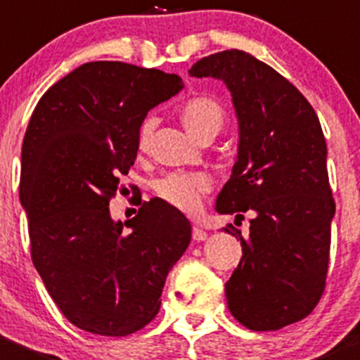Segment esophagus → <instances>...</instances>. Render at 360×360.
Instances as JSON below:
<instances>
[{
  "label": "esophagus",
  "mask_w": 360,
  "mask_h": 360,
  "mask_svg": "<svg viewBox=\"0 0 360 360\" xmlns=\"http://www.w3.org/2000/svg\"><path fill=\"white\" fill-rule=\"evenodd\" d=\"M191 235H193V240H197V242H203L207 238V231H203L202 228H198V226H193Z\"/></svg>",
  "instance_id": "1"
}]
</instances>
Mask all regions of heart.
Returning a JSON list of instances; mask_svg holds the SVG:
<instances>
[{"label": "heart", "mask_w": 360, "mask_h": 360, "mask_svg": "<svg viewBox=\"0 0 360 360\" xmlns=\"http://www.w3.org/2000/svg\"><path fill=\"white\" fill-rule=\"evenodd\" d=\"M181 123L197 139L216 136L224 125V111L219 103L209 97H193L186 101L179 110ZM155 130V120L146 118L139 127V148L144 150L150 144ZM212 181L205 172L169 174L155 181V195L174 209L184 214H197L202 209L203 195L209 193Z\"/></svg>", "instance_id": "1"}]
</instances>
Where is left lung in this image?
<instances>
[{"instance_id": "8db88e82", "label": "left lung", "mask_w": 360, "mask_h": 360, "mask_svg": "<svg viewBox=\"0 0 360 360\" xmlns=\"http://www.w3.org/2000/svg\"><path fill=\"white\" fill-rule=\"evenodd\" d=\"M190 76L226 85L238 120V153L216 210L244 219L242 259L224 284L228 308L252 331H277L307 317L328 275L335 200L321 122L303 94L242 50L195 63Z\"/></svg>"}]
</instances>
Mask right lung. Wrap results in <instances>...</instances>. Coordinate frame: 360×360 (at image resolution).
I'll list each match as a JSON object with an SVG mask.
<instances>
[{
  "label": "right lung",
  "mask_w": 360,
  "mask_h": 360,
  "mask_svg": "<svg viewBox=\"0 0 360 360\" xmlns=\"http://www.w3.org/2000/svg\"><path fill=\"white\" fill-rule=\"evenodd\" d=\"M160 69L116 60L76 68L36 104L22 144L20 203L46 291L76 328L127 336L157 317L163 284L191 240L160 198L115 221L110 200L139 150L148 111L183 90Z\"/></svg>",
  "instance_id": "add662e5"
}]
</instances>
